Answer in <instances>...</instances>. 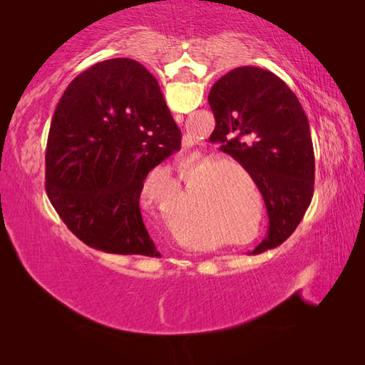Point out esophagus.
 Masks as SVG:
<instances>
[{
	"label": "esophagus",
	"mask_w": 365,
	"mask_h": 365,
	"mask_svg": "<svg viewBox=\"0 0 365 365\" xmlns=\"http://www.w3.org/2000/svg\"><path fill=\"white\" fill-rule=\"evenodd\" d=\"M175 117H177V122H180V120H183V115H180V114H177Z\"/></svg>",
	"instance_id": "1"
}]
</instances>
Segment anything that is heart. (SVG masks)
Wrapping results in <instances>:
<instances>
[{
  "mask_svg": "<svg viewBox=\"0 0 365 365\" xmlns=\"http://www.w3.org/2000/svg\"><path fill=\"white\" fill-rule=\"evenodd\" d=\"M209 168H211V165H207V168H205V170H207ZM232 172H242V169L237 168V165H227V168H220L217 170L211 172V174H209V177H207V180L209 182H214V180H217L219 177L225 175V174H232ZM200 174H201V172H193V174H191L188 178H191V180H196L197 175H200Z\"/></svg>",
  "mask_w": 365,
  "mask_h": 365,
  "instance_id": "heart-1",
  "label": "heart"
}]
</instances>
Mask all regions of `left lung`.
Here are the masks:
<instances>
[{
    "label": "left lung",
    "mask_w": 365,
    "mask_h": 365,
    "mask_svg": "<svg viewBox=\"0 0 365 365\" xmlns=\"http://www.w3.org/2000/svg\"><path fill=\"white\" fill-rule=\"evenodd\" d=\"M207 101L215 117L209 140L248 170L267 207V237L252 255L275 248L296 230L314 195L307 115L282 78L252 66L220 77Z\"/></svg>",
    "instance_id": "left-lung-1"
}]
</instances>
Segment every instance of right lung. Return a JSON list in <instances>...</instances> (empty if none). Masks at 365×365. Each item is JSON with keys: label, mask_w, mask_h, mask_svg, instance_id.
<instances>
[{"label": "right lung", "mask_w": 365, "mask_h": 365, "mask_svg": "<svg viewBox=\"0 0 365 365\" xmlns=\"http://www.w3.org/2000/svg\"><path fill=\"white\" fill-rule=\"evenodd\" d=\"M182 132L146 67L128 58L91 66L54 109L46 195L85 245L113 255L160 257L140 212L150 170L180 150Z\"/></svg>", "instance_id": "1"}]
</instances>
